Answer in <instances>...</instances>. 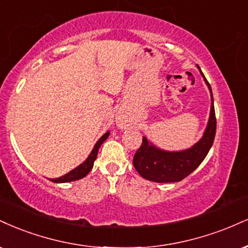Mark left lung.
Returning a JSON list of instances; mask_svg holds the SVG:
<instances>
[{"label":"left lung","instance_id":"left-lung-1","mask_svg":"<svg viewBox=\"0 0 248 248\" xmlns=\"http://www.w3.org/2000/svg\"><path fill=\"white\" fill-rule=\"evenodd\" d=\"M201 74L203 75L202 71ZM204 79L209 86L213 106H211L209 122L203 137L193 148L180 153H166L159 150L154 145L149 144L148 140L143 137L141 147L137 149L133 158L134 168L142 178L155 183H177L189 175L203 162L213 145L215 134H216V115H215L213 92L209 82L205 77Z\"/></svg>","mask_w":248,"mask_h":248}]
</instances>
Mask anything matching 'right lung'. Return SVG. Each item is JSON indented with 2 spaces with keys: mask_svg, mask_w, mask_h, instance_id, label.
<instances>
[{
  "mask_svg": "<svg viewBox=\"0 0 248 248\" xmlns=\"http://www.w3.org/2000/svg\"><path fill=\"white\" fill-rule=\"evenodd\" d=\"M108 135H109V133H106L105 135H103V136L100 137L99 141L95 143L93 150H92V153L90 154V156L88 157V159H86L84 163L80 164L78 168H76L75 170H73V171H70L69 173H67V174H64L63 177L52 179L53 183H69V181H75V180H78V179L84 178L85 175L91 171V169L93 168V163H94L95 158H97L98 150H99L100 145L103 144V142L105 141L107 137H108Z\"/></svg>",
  "mask_w": 248,
  "mask_h": 248,
  "instance_id": "add662e5",
  "label": "right lung"
}]
</instances>
